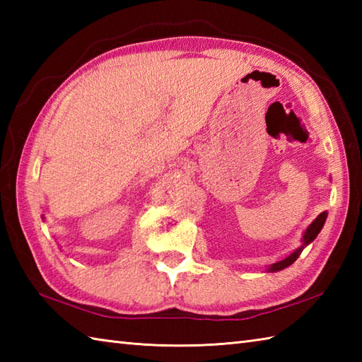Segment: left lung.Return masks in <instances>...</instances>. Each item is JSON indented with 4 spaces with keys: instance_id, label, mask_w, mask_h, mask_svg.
<instances>
[{
    "instance_id": "8db88e82",
    "label": "left lung",
    "mask_w": 362,
    "mask_h": 362,
    "mask_svg": "<svg viewBox=\"0 0 362 362\" xmlns=\"http://www.w3.org/2000/svg\"><path fill=\"white\" fill-rule=\"evenodd\" d=\"M327 211H322L319 216L314 219L311 224H310V227L305 230V233H303V244L300 245V247L297 249V250H294L291 253L289 257H286L284 259H281V261H279V263H274V264H271L267 267V272H279V271H281V269H284V267H288V266H291L292 263H294V261L300 257V253H302V250L306 247V245H308L310 243H313L314 240H316V236L320 233V230H322V227H324V224H325V221H327Z\"/></svg>"
}]
</instances>
